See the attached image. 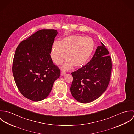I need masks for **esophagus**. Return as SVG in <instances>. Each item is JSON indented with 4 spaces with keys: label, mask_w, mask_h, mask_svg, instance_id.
<instances>
[{
    "label": "esophagus",
    "mask_w": 134,
    "mask_h": 134,
    "mask_svg": "<svg viewBox=\"0 0 134 134\" xmlns=\"http://www.w3.org/2000/svg\"><path fill=\"white\" fill-rule=\"evenodd\" d=\"M65 74V71H62L61 72V75L62 76H64Z\"/></svg>",
    "instance_id": "esophagus-1"
}]
</instances>
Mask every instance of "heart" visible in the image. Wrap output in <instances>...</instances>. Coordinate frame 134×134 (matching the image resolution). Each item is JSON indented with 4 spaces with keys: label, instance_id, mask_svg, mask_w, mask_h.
<instances>
[{
    "label": "heart",
    "instance_id": "1",
    "mask_svg": "<svg viewBox=\"0 0 134 134\" xmlns=\"http://www.w3.org/2000/svg\"><path fill=\"white\" fill-rule=\"evenodd\" d=\"M94 47V41L90 37L70 35L60 42L56 41L53 43L51 55L54 62L57 65H60L66 57L63 65L65 70H70L73 66L80 68L88 62Z\"/></svg>",
    "mask_w": 134,
    "mask_h": 134
}]
</instances>
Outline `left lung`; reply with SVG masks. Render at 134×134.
Segmentation results:
<instances>
[{
    "mask_svg": "<svg viewBox=\"0 0 134 134\" xmlns=\"http://www.w3.org/2000/svg\"><path fill=\"white\" fill-rule=\"evenodd\" d=\"M97 46L91 60L72 73L73 80L71 92L79 102L87 103L98 98L106 90L110 81L112 61L103 43Z\"/></svg>",
    "mask_w": 134,
    "mask_h": 134,
    "instance_id": "1",
    "label": "left lung"
}]
</instances>
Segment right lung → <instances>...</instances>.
I'll list each match as a JSON object with an SVG mask.
<instances>
[{
    "label": "right lung",
    "instance_id": "1",
    "mask_svg": "<svg viewBox=\"0 0 134 134\" xmlns=\"http://www.w3.org/2000/svg\"><path fill=\"white\" fill-rule=\"evenodd\" d=\"M57 34L55 29L40 30L16 49L12 65L14 80L20 93L31 100L47 97L60 76V70L50 55Z\"/></svg>",
    "mask_w": 134,
    "mask_h": 134
}]
</instances>
